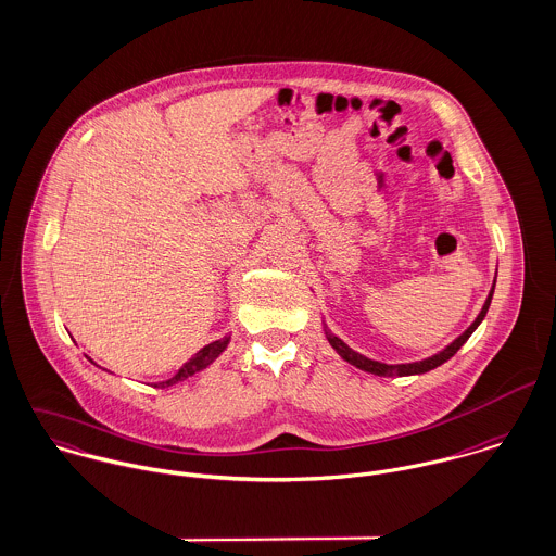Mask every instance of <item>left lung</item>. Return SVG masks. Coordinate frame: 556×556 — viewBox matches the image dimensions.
<instances>
[{
	"label": "left lung",
	"mask_w": 556,
	"mask_h": 556,
	"mask_svg": "<svg viewBox=\"0 0 556 556\" xmlns=\"http://www.w3.org/2000/svg\"><path fill=\"white\" fill-rule=\"evenodd\" d=\"M492 294H494V286H492V290H490V294H488V299H485V305H483L481 314L477 316V320H475L464 333L459 334L453 343H448L443 352H439V354H434V356H430V358H426V361H417V363L387 365V363H380V361H371V358H367V356L354 352L352 348H348V345H345L339 337H334L327 327H325V333H327L329 343L337 350V354H339L343 361H348L350 365H354V367H358V369H363V371H369V374H376V376H413V374H426V371H430V369L443 365L444 361H448V358L466 343V339L472 334V331H475V329L481 325V320L485 318L488 307H490V301H492Z\"/></svg>",
	"instance_id": "left-lung-1"
}]
</instances>
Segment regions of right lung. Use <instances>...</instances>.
I'll use <instances>...</instances> for the list:
<instances>
[{
  "label": "right lung",
  "mask_w": 556,
  "mask_h": 556,
  "mask_svg": "<svg viewBox=\"0 0 556 556\" xmlns=\"http://www.w3.org/2000/svg\"><path fill=\"white\" fill-rule=\"evenodd\" d=\"M227 337H223V339H217V341H213V343H208V345H204L193 358H189L182 367H180V371L174 376V378H169V380H165L161 387H169V384H176L178 380H185V378H189V376H193V374H198L200 369H204V367H208L219 354H222L223 350H225V345H227Z\"/></svg>",
  "instance_id": "right-lung-1"
}]
</instances>
